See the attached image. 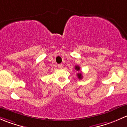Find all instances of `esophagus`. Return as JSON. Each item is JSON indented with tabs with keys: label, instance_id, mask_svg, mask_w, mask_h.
I'll use <instances>...</instances> for the list:
<instances>
[{
	"label": "esophagus",
	"instance_id": "esophagus-1",
	"mask_svg": "<svg viewBox=\"0 0 127 127\" xmlns=\"http://www.w3.org/2000/svg\"><path fill=\"white\" fill-rule=\"evenodd\" d=\"M58 66L59 68H62V67H63V64H60L58 65Z\"/></svg>",
	"mask_w": 127,
	"mask_h": 127
}]
</instances>
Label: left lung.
I'll return each instance as SVG.
<instances>
[{"label": "left lung", "instance_id": "8db88e82", "mask_svg": "<svg viewBox=\"0 0 127 127\" xmlns=\"http://www.w3.org/2000/svg\"><path fill=\"white\" fill-rule=\"evenodd\" d=\"M75 70H77V71H79L80 70V67H79V66H75ZM77 77H78V78H79V79H82V77H83L82 76V74L80 72L78 73V74H77Z\"/></svg>", "mask_w": 127, "mask_h": 127}]
</instances>
